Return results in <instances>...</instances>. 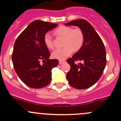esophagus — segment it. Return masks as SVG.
Instances as JSON below:
<instances>
[{"label":"esophagus","mask_w":121,"mask_h":121,"mask_svg":"<svg viewBox=\"0 0 121 121\" xmlns=\"http://www.w3.org/2000/svg\"><path fill=\"white\" fill-rule=\"evenodd\" d=\"M65 63V61H63V60H60L59 61V64H63V63Z\"/></svg>","instance_id":"1"}]
</instances>
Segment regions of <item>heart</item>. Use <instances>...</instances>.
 Wrapping results in <instances>:
<instances>
[{
	"mask_svg": "<svg viewBox=\"0 0 121 121\" xmlns=\"http://www.w3.org/2000/svg\"><path fill=\"white\" fill-rule=\"evenodd\" d=\"M55 32L58 36L64 37L65 46L63 48H57L52 52V56L53 58L60 60L65 59L73 53V50H78L83 44L84 34L79 28L72 29L69 26H61L55 30ZM44 43L48 49L54 48L53 39L50 33H46L44 36Z\"/></svg>",
	"mask_w": 121,
	"mask_h": 121,
	"instance_id": "1",
	"label": "heart"
}]
</instances>
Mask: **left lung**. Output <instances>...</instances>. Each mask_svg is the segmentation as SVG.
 <instances>
[{
    "mask_svg": "<svg viewBox=\"0 0 121 121\" xmlns=\"http://www.w3.org/2000/svg\"><path fill=\"white\" fill-rule=\"evenodd\" d=\"M75 26L82 30L84 41L82 47L67 60L71 68L67 79L71 86L77 89H86L94 85L102 75L105 67L106 50L104 44L93 27L84 19L73 20L65 24ZM83 60V64L75 61Z\"/></svg>",
    "mask_w": 121,
    "mask_h": 121,
    "instance_id": "1",
    "label": "left lung"
}]
</instances>
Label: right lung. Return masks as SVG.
Returning <instances> with one entry per match:
<instances>
[{
    "label": "right lung",
    "instance_id": "add662e5",
    "mask_svg": "<svg viewBox=\"0 0 121 121\" xmlns=\"http://www.w3.org/2000/svg\"><path fill=\"white\" fill-rule=\"evenodd\" d=\"M57 24L35 20L17 38L12 54L14 70L20 80L33 88L47 86L52 80V70L58 65L57 59H49L50 54L44 43V36ZM45 63L42 65L39 61Z\"/></svg>",
    "mask_w": 121,
    "mask_h": 121
}]
</instances>
